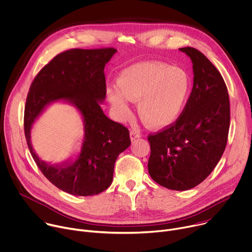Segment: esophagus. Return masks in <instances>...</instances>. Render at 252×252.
I'll return each instance as SVG.
<instances>
[{"instance_id":"34e87169","label":"esophagus","mask_w":252,"mask_h":252,"mask_svg":"<svg viewBox=\"0 0 252 252\" xmlns=\"http://www.w3.org/2000/svg\"><path fill=\"white\" fill-rule=\"evenodd\" d=\"M140 137H141V135L138 132L130 131V139H131V141H133V140H135L137 138H140Z\"/></svg>"}]
</instances>
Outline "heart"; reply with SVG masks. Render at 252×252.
I'll return each instance as SVG.
<instances>
[{
    "label": "heart",
    "instance_id": "1",
    "mask_svg": "<svg viewBox=\"0 0 252 252\" xmlns=\"http://www.w3.org/2000/svg\"><path fill=\"white\" fill-rule=\"evenodd\" d=\"M188 73L160 62H145L123 69L117 85L108 88L111 107L120 119L130 113L129 100L137 103L143 121L152 128L174 123L186 104L189 91Z\"/></svg>",
    "mask_w": 252,
    "mask_h": 252
}]
</instances>
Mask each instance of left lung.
<instances>
[{
    "instance_id": "left-lung-1",
    "label": "left lung",
    "mask_w": 252,
    "mask_h": 252,
    "mask_svg": "<svg viewBox=\"0 0 252 252\" xmlns=\"http://www.w3.org/2000/svg\"><path fill=\"white\" fill-rule=\"evenodd\" d=\"M192 63L193 86L180 117L150 135L149 174L174 190L194 188L220 162L227 142L230 109L227 88L216 66L193 47H182Z\"/></svg>"
}]
</instances>
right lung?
Listing matches in <instances>:
<instances>
[{
  "label": "right lung",
  "instance_id": "obj_1",
  "mask_svg": "<svg viewBox=\"0 0 252 252\" xmlns=\"http://www.w3.org/2000/svg\"><path fill=\"white\" fill-rule=\"evenodd\" d=\"M115 48H74L58 55L33 79L25 108V134L30 152L44 177L60 189L79 196L98 194L113 181L118 156L131 144L129 131L110 120L100 104L106 96L104 67ZM73 106L84 122V139L74 159L60 164L42 161L32 148L34 122L52 103Z\"/></svg>",
  "mask_w": 252,
  "mask_h": 252
}]
</instances>
